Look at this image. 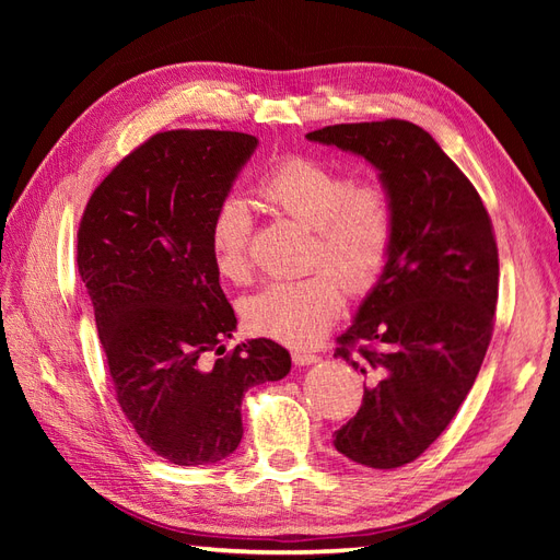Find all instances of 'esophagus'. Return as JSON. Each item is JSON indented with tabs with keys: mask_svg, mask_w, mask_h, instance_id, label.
<instances>
[{
	"mask_svg": "<svg viewBox=\"0 0 560 560\" xmlns=\"http://www.w3.org/2000/svg\"><path fill=\"white\" fill-rule=\"evenodd\" d=\"M292 360L296 366H308V364H315L319 358L311 350H292Z\"/></svg>",
	"mask_w": 560,
	"mask_h": 560,
	"instance_id": "obj_1",
	"label": "esophagus"
}]
</instances>
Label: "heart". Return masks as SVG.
I'll list each match as a JSON object with an SVG mask.
<instances>
[{"mask_svg": "<svg viewBox=\"0 0 560 560\" xmlns=\"http://www.w3.org/2000/svg\"><path fill=\"white\" fill-rule=\"evenodd\" d=\"M257 194L268 212L290 217L313 231V273L278 280L249 294L241 315L249 331L287 346H313L341 308V279L350 294L378 282L395 245V200L374 179L352 182L338 167L308 156H284L261 175ZM254 219L241 198L219 202L210 224L217 273L231 282L252 276ZM339 278L336 279L335 276Z\"/></svg>", "mask_w": 560, "mask_h": 560, "instance_id": "b5f03b06", "label": "heart"}]
</instances>
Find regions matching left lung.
<instances>
[{"mask_svg": "<svg viewBox=\"0 0 560 560\" xmlns=\"http://www.w3.org/2000/svg\"><path fill=\"white\" fill-rule=\"evenodd\" d=\"M362 156L395 200V245L334 358L366 376L338 453L374 469L416 460L460 409L481 369L498 303V245L481 196L416 124L387 118L308 132Z\"/></svg>", "mask_w": 560, "mask_h": 560, "instance_id": "8db88e82", "label": "left lung"}]
</instances>
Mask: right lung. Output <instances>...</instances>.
Instances as JSON below:
<instances>
[{
    "mask_svg": "<svg viewBox=\"0 0 560 560\" xmlns=\"http://www.w3.org/2000/svg\"><path fill=\"white\" fill-rule=\"evenodd\" d=\"M257 144L231 130L154 135L93 191L77 235L116 399L142 442L182 467L238 448L243 395L292 369L270 338L224 346L238 319L219 287L210 224Z\"/></svg>",
    "mask_w": 560,
    "mask_h": 560,
    "instance_id": "add662e5",
    "label": "right lung"
}]
</instances>
